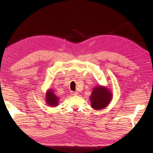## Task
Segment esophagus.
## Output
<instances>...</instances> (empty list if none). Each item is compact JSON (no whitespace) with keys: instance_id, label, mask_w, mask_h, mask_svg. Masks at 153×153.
Instances as JSON below:
<instances>
[{"instance_id":"esophagus-1","label":"esophagus","mask_w":153,"mask_h":153,"mask_svg":"<svg viewBox=\"0 0 153 153\" xmlns=\"http://www.w3.org/2000/svg\"><path fill=\"white\" fill-rule=\"evenodd\" d=\"M71 94L72 95H77L78 94V92H74V91H71Z\"/></svg>"}]
</instances>
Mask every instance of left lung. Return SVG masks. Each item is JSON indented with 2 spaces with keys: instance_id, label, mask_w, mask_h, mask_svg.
Masks as SVG:
<instances>
[{
  "instance_id": "8db88e82",
  "label": "left lung",
  "mask_w": 153,
  "mask_h": 153,
  "mask_svg": "<svg viewBox=\"0 0 153 153\" xmlns=\"http://www.w3.org/2000/svg\"><path fill=\"white\" fill-rule=\"evenodd\" d=\"M113 94L105 86L98 85L94 87L90 96L91 107L94 110H102L110 103Z\"/></svg>"
}]
</instances>
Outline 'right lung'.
Segmentation results:
<instances>
[{
    "mask_svg": "<svg viewBox=\"0 0 153 153\" xmlns=\"http://www.w3.org/2000/svg\"><path fill=\"white\" fill-rule=\"evenodd\" d=\"M45 95V101L48 105L51 107H55L58 105L59 97L55 94L51 89H49L46 91Z\"/></svg>",
    "mask_w": 153,
    "mask_h": 153,
    "instance_id": "right-lung-1",
    "label": "right lung"
}]
</instances>
